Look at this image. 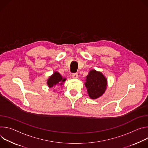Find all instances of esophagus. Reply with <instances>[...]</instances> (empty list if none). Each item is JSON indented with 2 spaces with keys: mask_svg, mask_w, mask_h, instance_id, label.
<instances>
[{
  "mask_svg": "<svg viewBox=\"0 0 148 148\" xmlns=\"http://www.w3.org/2000/svg\"><path fill=\"white\" fill-rule=\"evenodd\" d=\"M72 76L73 78H77V77H78V73H72Z\"/></svg>",
  "mask_w": 148,
  "mask_h": 148,
  "instance_id": "esophagus-1",
  "label": "esophagus"
}]
</instances>
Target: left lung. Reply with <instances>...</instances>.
<instances>
[{"mask_svg":"<svg viewBox=\"0 0 148 148\" xmlns=\"http://www.w3.org/2000/svg\"><path fill=\"white\" fill-rule=\"evenodd\" d=\"M85 86L89 96L96 99L101 96L107 88V79L100 72L91 70L86 76Z\"/></svg>","mask_w":148,"mask_h":148,"instance_id":"8db88e82","label":"left lung"}]
</instances>
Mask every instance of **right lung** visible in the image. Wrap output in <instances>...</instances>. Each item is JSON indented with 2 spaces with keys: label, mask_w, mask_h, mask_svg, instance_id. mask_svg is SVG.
Masks as SVG:
<instances>
[{
  "label": "right lung",
  "mask_w": 148,
  "mask_h": 148,
  "mask_svg": "<svg viewBox=\"0 0 148 148\" xmlns=\"http://www.w3.org/2000/svg\"><path fill=\"white\" fill-rule=\"evenodd\" d=\"M66 78L62 77L60 74L58 72H55L52 76L49 77L47 80V84L49 88H53L55 86L60 85H62L64 82H65Z\"/></svg>",
  "instance_id": "obj_1"
}]
</instances>
